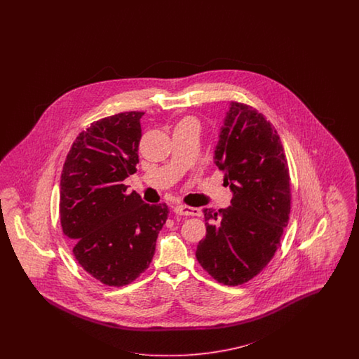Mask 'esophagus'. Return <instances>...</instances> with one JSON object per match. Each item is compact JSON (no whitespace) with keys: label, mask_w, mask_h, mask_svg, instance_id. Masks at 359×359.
I'll return each instance as SVG.
<instances>
[{"label":"esophagus","mask_w":359,"mask_h":359,"mask_svg":"<svg viewBox=\"0 0 359 359\" xmlns=\"http://www.w3.org/2000/svg\"><path fill=\"white\" fill-rule=\"evenodd\" d=\"M174 212L176 215H183V216H200V209L187 207V205H183V204L176 205L174 208Z\"/></svg>","instance_id":"34e87169"}]
</instances>
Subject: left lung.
<instances>
[{
    "mask_svg": "<svg viewBox=\"0 0 359 359\" xmlns=\"http://www.w3.org/2000/svg\"><path fill=\"white\" fill-rule=\"evenodd\" d=\"M213 161L233 194L218 212L205 208L207 234L196 258L217 282H249L279 248L291 209L290 174L282 142L254 108L230 102Z\"/></svg>",
    "mask_w": 359,
    "mask_h": 359,
    "instance_id": "1",
    "label": "left lung"
}]
</instances>
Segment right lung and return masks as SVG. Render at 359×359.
<instances>
[{
  "instance_id": "1",
  "label": "right lung",
  "mask_w": 359,
  "mask_h": 359,
  "mask_svg": "<svg viewBox=\"0 0 359 359\" xmlns=\"http://www.w3.org/2000/svg\"><path fill=\"white\" fill-rule=\"evenodd\" d=\"M143 111L90 123L65 158L60 222L80 266L107 285L135 280L152 261L168 217L165 204H146L123 180L137 171Z\"/></svg>"
}]
</instances>
